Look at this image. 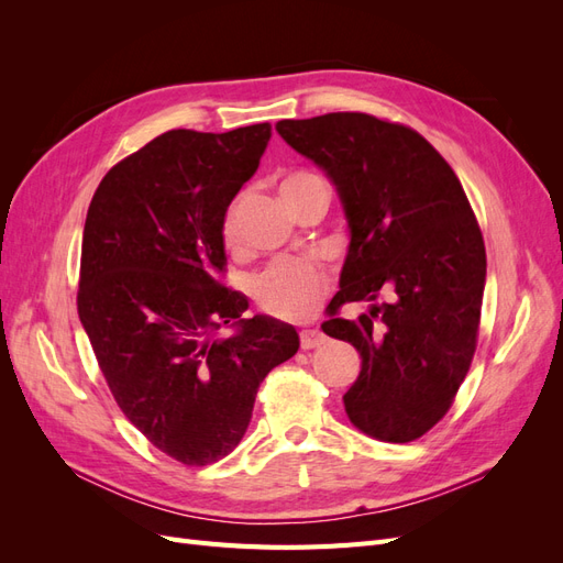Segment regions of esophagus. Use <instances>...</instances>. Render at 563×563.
Segmentation results:
<instances>
[{
  "instance_id": "1",
  "label": "esophagus",
  "mask_w": 563,
  "mask_h": 563,
  "mask_svg": "<svg viewBox=\"0 0 563 563\" xmlns=\"http://www.w3.org/2000/svg\"><path fill=\"white\" fill-rule=\"evenodd\" d=\"M323 343H327V335H323V333L317 331V329H308V331L300 333V345H302V350H314V347H319V345H323Z\"/></svg>"
}]
</instances>
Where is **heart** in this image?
<instances>
[{
    "label": "heart",
    "instance_id": "heart-1",
    "mask_svg": "<svg viewBox=\"0 0 563 563\" xmlns=\"http://www.w3.org/2000/svg\"><path fill=\"white\" fill-rule=\"evenodd\" d=\"M317 192H329V187L323 183V178L308 172L286 176L279 185V195L294 213L305 199H310ZM244 207L246 197L242 195L230 203V209L225 213L223 234L230 246H236L242 242ZM323 294H327V272L317 263L300 258H284L272 263L253 284V296L258 300L261 308L282 319L310 317L317 310Z\"/></svg>",
    "mask_w": 563,
    "mask_h": 563
}]
</instances>
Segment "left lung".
I'll return each instance as SVG.
<instances>
[{
    "instance_id": "left-lung-1",
    "label": "left lung",
    "mask_w": 563,
    "mask_h": 563,
    "mask_svg": "<svg viewBox=\"0 0 563 563\" xmlns=\"http://www.w3.org/2000/svg\"><path fill=\"white\" fill-rule=\"evenodd\" d=\"M277 133L335 185L350 246L335 310L376 300L327 335L362 356L345 413L364 434L406 444L446 416L479 333L484 236L446 159L413 129L364 112L282 119Z\"/></svg>"
}]
</instances>
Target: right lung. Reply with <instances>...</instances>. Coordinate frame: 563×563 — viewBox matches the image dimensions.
I'll use <instances>...</instances> for the list:
<instances>
[{"mask_svg":"<svg viewBox=\"0 0 563 563\" xmlns=\"http://www.w3.org/2000/svg\"><path fill=\"white\" fill-rule=\"evenodd\" d=\"M269 135L166 131L110 168L84 223L81 327L124 416L183 465L234 451L261 383L300 347L291 323L246 319L249 298L218 282L228 207Z\"/></svg>","mask_w":563,"mask_h":563,"instance_id":"add662e5","label":"right lung"}]
</instances>
